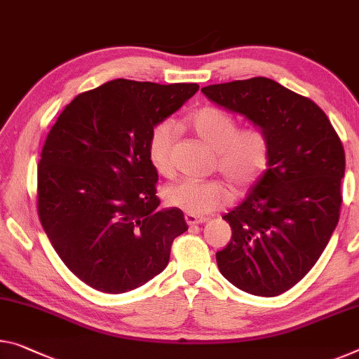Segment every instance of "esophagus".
Segmentation results:
<instances>
[{"label":"esophagus","instance_id":"obj_1","mask_svg":"<svg viewBox=\"0 0 359 359\" xmlns=\"http://www.w3.org/2000/svg\"><path fill=\"white\" fill-rule=\"evenodd\" d=\"M185 222H187V225H198V224H204V222H208V219L200 217V215L185 214Z\"/></svg>","mask_w":359,"mask_h":359}]
</instances>
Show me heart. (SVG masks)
<instances>
[{"label":"heart","instance_id":"1","mask_svg":"<svg viewBox=\"0 0 359 359\" xmlns=\"http://www.w3.org/2000/svg\"><path fill=\"white\" fill-rule=\"evenodd\" d=\"M189 124L196 137L215 151L214 168L219 169L236 190L251 189L269 169L271 140L266 130L260 126L238 129L236 118L230 111L210 105L193 111ZM174 144L175 128L172 121L163 119L151 128L147 142V155L158 174H172ZM231 196V187L222 179H184L163 190L168 206L193 215L212 212L225 206Z\"/></svg>","mask_w":359,"mask_h":359}]
</instances>
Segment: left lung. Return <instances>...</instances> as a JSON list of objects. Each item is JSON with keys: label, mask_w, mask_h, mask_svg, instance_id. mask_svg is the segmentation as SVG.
Wrapping results in <instances>:
<instances>
[{"label": "left lung", "mask_w": 359, "mask_h": 359, "mask_svg": "<svg viewBox=\"0 0 359 359\" xmlns=\"http://www.w3.org/2000/svg\"><path fill=\"white\" fill-rule=\"evenodd\" d=\"M209 100L266 130L269 169L224 217L231 240L215 254L222 275L244 292L275 297L316 264L337 226L345 151L315 102L270 78L203 88Z\"/></svg>", "instance_id": "8db88e82"}]
</instances>
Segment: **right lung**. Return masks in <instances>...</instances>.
<instances>
[{
    "label": "right lung",
    "mask_w": 359,
    "mask_h": 359,
    "mask_svg": "<svg viewBox=\"0 0 359 359\" xmlns=\"http://www.w3.org/2000/svg\"><path fill=\"white\" fill-rule=\"evenodd\" d=\"M200 89L113 79L76 95L44 142L39 222L68 270L107 294L133 291L166 269L189 230L180 209H158L151 128Z\"/></svg>",
    "instance_id": "right-lung-1"
}]
</instances>
